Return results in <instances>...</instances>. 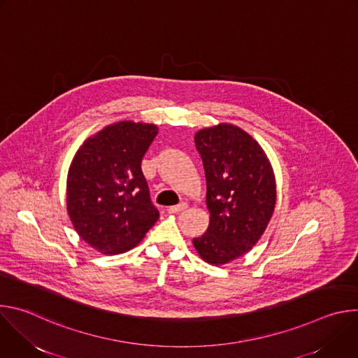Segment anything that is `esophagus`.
I'll return each instance as SVG.
<instances>
[{"mask_svg": "<svg viewBox=\"0 0 358 358\" xmlns=\"http://www.w3.org/2000/svg\"><path fill=\"white\" fill-rule=\"evenodd\" d=\"M185 208H187V203H185V202H181V203H178V206L170 207L167 211H169V214H178V213L184 211Z\"/></svg>", "mask_w": 358, "mask_h": 358, "instance_id": "obj_1", "label": "esophagus"}]
</instances>
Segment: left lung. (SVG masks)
I'll return each mask as SVG.
<instances>
[{
  "label": "left lung",
  "mask_w": 358,
  "mask_h": 358,
  "mask_svg": "<svg viewBox=\"0 0 358 358\" xmlns=\"http://www.w3.org/2000/svg\"><path fill=\"white\" fill-rule=\"evenodd\" d=\"M207 180V232L192 243L202 261L227 265L248 253L268 228L276 180L264 148L243 129L220 123L194 136Z\"/></svg>",
  "instance_id": "left-lung-1"
}]
</instances>
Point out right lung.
<instances>
[{
  "mask_svg": "<svg viewBox=\"0 0 358 358\" xmlns=\"http://www.w3.org/2000/svg\"><path fill=\"white\" fill-rule=\"evenodd\" d=\"M156 124L123 120L83 141L69 166L66 210L78 235L103 255L134 248L159 220L141 160Z\"/></svg>",
  "mask_w": 358,
  "mask_h": 358,
  "instance_id": "1",
  "label": "right lung"
}]
</instances>
